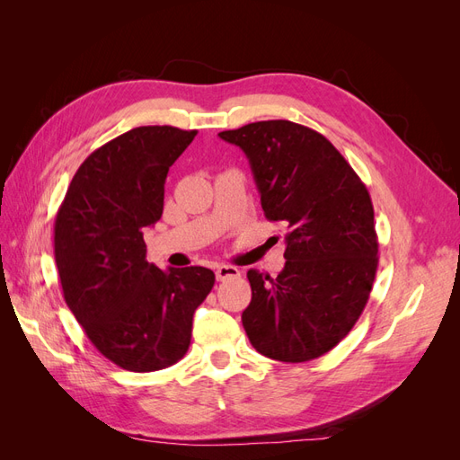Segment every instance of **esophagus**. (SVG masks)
<instances>
[{"label": "esophagus", "instance_id": "34e87169", "mask_svg": "<svg viewBox=\"0 0 460 460\" xmlns=\"http://www.w3.org/2000/svg\"><path fill=\"white\" fill-rule=\"evenodd\" d=\"M215 274H217V280L225 282V280H230V278H238L240 270L232 267V264H218V267L215 269Z\"/></svg>", "mask_w": 460, "mask_h": 460}]
</instances>
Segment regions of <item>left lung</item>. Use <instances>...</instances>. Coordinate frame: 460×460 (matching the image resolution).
I'll use <instances>...</instances> for the list:
<instances>
[{
	"label": "left lung",
	"instance_id": "obj_1",
	"mask_svg": "<svg viewBox=\"0 0 460 460\" xmlns=\"http://www.w3.org/2000/svg\"><path fill=\"white\" fill-rule=\"evenodd\" d=\"M252 164L264 217L286 230V267L274 280L249 270L242 314L255 349L305 363L333 349L363 313L378 269L367 186L323 134L261 120L218 134Z\"/></svg>",
	"mask_w": 460,
	"mask_h": 460
}]
</instances>
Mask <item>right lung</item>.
<instances>
[{
	"label": "right lung",
	"mask_w": 460,
	"mask_h": 460,
	"mask_svg": "<svg viewBox=\"0 0 460 460\" xmlns=\"http://www.w3.org/2000/svg\"><path fill=\"white\" fill-rule=\"evenodd\" d=\"M198 130L137 127L80 164L55 217L63 296L95 349L130 372L178 363L193 313L215 286L205 267L161 270L144 228L163 215L164 180Z\"/></svg>",
	"instance_id": "1"
}]
</instances>
